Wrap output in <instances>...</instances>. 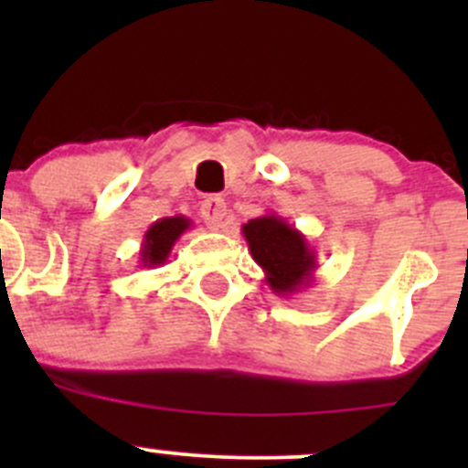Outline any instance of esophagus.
<instances>
[{
    "label": "esophagus",
    "mask_w": 468,
    "mask_h": 468,
    "mask_svg": "<svg viewBox=\"0 0 468 468\" xmlns=\"http://www.w3.org/2000/svg\"><path fill=\"white\" fill-rule=\"evenodd\" d=\"M201 217H204L206 224L210 226V229H219V226H224L226 201L217 195L206 197L204 204H201Z\"/></svg>",
    "instance_id": "obj_1"
}]
</instances>
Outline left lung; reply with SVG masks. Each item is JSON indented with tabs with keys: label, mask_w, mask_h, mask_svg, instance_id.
Instances as JSON below:
<instances>
[{
	"label": "left lung",
	"mask_w": 468,
	"mask_h": 468,
	"mask_svg": "<svg viewBox=\"0 0 468 468\" xmlns=\"http://www.w3.org/2000/svg\"><path fill=\"white\" fill-rule=\"evenodd\" d=\"M242 235L273 294L292 296L313 285L314 269L319 267L317 253L308 238L281 215L269 212L249 219L242 226Z\"/></svg>",
	"instance_id": "8db88e82"
}]
</instances>
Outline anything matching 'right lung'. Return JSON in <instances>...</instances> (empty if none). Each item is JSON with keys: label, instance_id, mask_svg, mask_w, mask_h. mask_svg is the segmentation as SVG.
<instances>
[{"label": "right lung", "instance_id": "add662e5", "mask_svg": "<svg viewBox=\"0 0 468 468\" xmlns=\"http://www.w3.org/2000/svg\"><path fill=\"white\" fill-rule=\"evenodd\" d=\"M187 229H192V221L183 215L163 217V219L154 221L144 233L143 249H140V267L154 269L167 261L176 239Z\"/></svg>", "mask_w": 468, "mask_h": 468}]
</instances>
